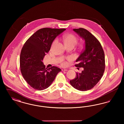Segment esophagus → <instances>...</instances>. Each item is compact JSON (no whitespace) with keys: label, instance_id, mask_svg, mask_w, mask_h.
Here are the masks:
<instances>
[{"label":"esophagus","instance_id":"esophagus-1","mask_svg":"<svg viewBox=\"0 0 124 124\" xmlns=\"http://www.w3.org/2000/svg\"><path fill=\"white\" fill-rule=\"evenodd\" d=\"M68 70L67 69H62V71H67Z\"/></svg>","mask_w":124,"mask_h":124}]
</instances>
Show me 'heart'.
Wrapping results in <instances>:
<instances>
[{
    "label": "heart",
    "instance_id": "obj_1",
    "mask_svg": "<svg viewBox=\"0 0 124 124\" xmlns=\"http://www.w3.org/2000/svg\"><path fill=\"white\" fill-rule=\"evenodd\" d=\"M63 40L65 42V45H75L77 43V38L73 35L71 34H66L63 36ZM56 42L55 40L53 42V46L54 45ZM62 65L63 66H66L67 65V63L66 62H64L62 63Z\"/></svg>",
    "mask_w": 124,
    "mask_h": 124
}]
</instances>
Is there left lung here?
<instances>
[{
	"label": "left lung",
	"instance_id": "obj_1",
	"mask_svg": "<svg viewBox=\"0 0 124 124\" xmlns=\"http://www.w3.org/2000/svg\"><path fill=\"white\" fill-rule=\"evenodd\" d=\"M73 31L85 41V48L75 65L84 70L81 73L76 72V78L70 83L78 90L86 91L93 88L102 77L105 68V54L100 42L87 30L80 28Z\"/></svg>",
	"mask_w": 124,
	"mask_h": 124
}]
</instances>
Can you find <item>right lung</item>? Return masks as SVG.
<instances>
[{"label": "right lung", "instance_id": "1", "mask_svg": "<svg viewBox=\"0 0 124 124\" xmlns=\"http://www.w3.org/2000/svg\"><path fill=\"white\" fill-rule=\"evenodd\" d=\"M65 30L40 29L24 44L20 56V70L25 80L33 88L39 91L47 88L61 71L56 66L47 69L43 60L50 51L55 39Z\"/></svg>", "mask_w": 124, "mask_h": 124}]
</instances>
